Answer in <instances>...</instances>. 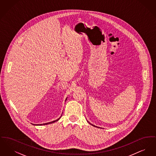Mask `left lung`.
<instances>
[{"mask_svg":"<svg viewBox=\"0 0 156 156\" xmlns=\"http://www.w3.org/2000/svg\"><path fill=\"white\" fill-rule=\"evenodd\" d=\"M91 125H92V124H91ZM92 126H94V125H92Z\"/></svg>","mask_w":156,"mask_h":156,"instance_id":"8db88e82","label":"left lung"}]
</instances>
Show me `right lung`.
<instances>
[{
  "label": "right lung",
  "mask_w": 156,
  "mask_h": 156,
  "mask_svg": "<svg viewBox=\"0 0 156 156\" xmlns=\"http://www.w3.org/2000/svg\"><path fill=\"white\" fill-rule=\"evenodd\" d=\"M60 118H61V117H60ZM59 119H57V120H54V121H52V122H49V123H44V124H43V125H47V124H50V123H54V122H57V121H58V120H59ZM42 125V124H41L40 125Z\"/></svg>",
  "instance_id": "add662e5"
}]
</instances>
